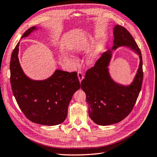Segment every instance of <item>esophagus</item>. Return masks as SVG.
I'll use <instances>...</instances> for the list:
<instances>
[{"label": "esophagus", "instance_id": "34e87169", "mask_svg": "<svg viewBox=\"0 0 157 157\" xmlns=\"http://www.w3.org/2000/svg\"><path fill=\"white\" fill-rule=\"evenodd\" d=\"M78 78H79V82L81 83L82 81V79H83V75L81 71H79L78 73Z\"/></svg>", "mask_w": 157, "mask_h": 157}]
</instances>
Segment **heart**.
<instances>
[{"label":"heart","instance_id":"1","mask_svg":"<svg viewBox=\"0 0 157 157\" xmlns=\"http://www.w3.org/2000/svg\"><path fill=\"white\" fill-rule=\"evenodd\" d=\"M81 47H82V46H81ZM96 56H97V54H96V52H93V53H91V54L90 55V57H89L90 61V62H93L94 60L95 59Z\"/></svg>","mask_w":157,"mask_h":157}]
</instances>
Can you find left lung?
Segmentation results:
<instances>
[{
    "instance_id": "left-lung-1",
    "label": "left lung",
    "mask_w": 157,
    "mask_h": 157,
    "mask_svg": "<svg viewBox=\"0 0 157 157\" xmlns=\"http://www.w3.org/2000/svg\"><path fill=\"white\" fill-rule=\"evenodd\" d=\"M113 46L101 55L94 67L86 71L81 88L86 94L89 115L99 125H109L121 121L128 115L141 90L143 71L141 52L132 35L124 27L116 25L113 29ZM120 46L130 47L140 56V63L131 85L123 86L111 79L107 67L112 50Z\"/></svg>"
}]
</instances>
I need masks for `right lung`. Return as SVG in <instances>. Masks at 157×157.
Listing matches in <instances>:
<instances>
[{
    "label": "right lung",
    "mask_w": 157,
    "mask_h": 157,
    "mask_svg": "<svg viewBox=\"0 0 157 157\" xmlns=\"http://www.w3.org/2000/svg\"><path fill=\"white\" fill-rule=\"evenodd\" d=\"M36 29V26L30 28L22 38ZM19 44L13 50L10 63L11 87L19 107L33 123L49 126L62 123L67 117L72 96L80 87L77 72L56 70L46 79H31L20 65Z\"/></svg>",
    "instance_id": "right-lung-1"
}]
</instances>
